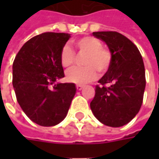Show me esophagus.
Returning a JSON list of instances; mask_svg holds the SVG:
<instances>
[{
  "instance_id": "34e87169",
  "label": "esophagus",
  "mask_w": 159,
  "mask_h": 159,
  "mask_svg": "<svg viewBox=\"0 0 159 159\" xmlns=\"http://www.w3.org/2000/svg\"><path fill=\"white\" fill-rule=\"evenodd\" d=\"M76 88H77V89H78V90H81V89H83V86H82V85H77Z\"/></svg>"
}]
</instances>
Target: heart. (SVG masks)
Here are the masks:
<instances>
[{"label":"heart","instance_id":"1","mask_svg":"<svg viewBox=\"0 0 159 159\" xmlns=\"http://www.w3.org/2000/svg\"><path fill=\"white\" fill-rule=\"evenodd\" d=\"M79 51L86 53L84 67H75L66 72V80L71 83L84 85L95 80L98 72L104 73L109 70L111 63V54L109 49L102 47V42L92 36L82 37L74 41ZM60 63L64 68L74 64L75 54L68 45H64L59 55Z\"/></svg>","mask_w":159,"mask_h":159}]
</instances>
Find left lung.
Returning a JSON list of instances; mask_svg holds the SVG:
<instances>
[{
  "instance_id": "obj_1",
  "label": "left lung",
  "mask_w": 159,
  "mask_h": 159,
  "mask_svg": "<svg viewBox=\"0 0 159 159\" xmlns=\"http://www.w3.org/2000/svg\"><path fill=\"white\" fill-rule=\"evenodd\" d=\"M95 38L106 43L111 54L107 72L98 80L91 111L103 125L119 127L126 125L139 112L146 80L141 53L131 40L117 32H95ZM105 84H110L107 88Z\"/></svg>"
}]
</instances>
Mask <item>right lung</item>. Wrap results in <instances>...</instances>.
<instances>
[{
  "label": "right lung",
  "instance_id": "right-lung-1",
  "mask_svg": "<svg viewBox=\"0 0 159 159\" xmlns=\"http://www.w3.org/2000/svg\"><path fill=\"white\" fill-rule=\"evenodd\" d=\"M70 38L64 33H44L24 44L13 63L12 84L19 105L33 122L53 126L62 122L76 94L64 77L60 51Z\"/></svg>",
  "mask_w": 159,
  "mask_h": 159
}]
</instances>
